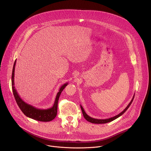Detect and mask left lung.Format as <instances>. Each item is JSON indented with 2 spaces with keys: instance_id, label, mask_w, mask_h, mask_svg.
<instances>
[{
  "instance_id": "left-lung-1",
  "label": "left lung",
  "mask_w": 151,
  "mask_h": 151,
  "mask_svg": "<svg viewBox=\"0 0 151 151\" xmlns=\"http://www.w3.org/2000/svg\"><path fill=\"white\" fill-rule=\"evenodd\" d=\"M134 94L131 100V101L130 102V103H129L128 104V106L125 107V109L122 111L121 113H119L118 115L114 116V117H112V118H108V119H96V118H91L90 117V116H88L87 114L85 113L83 108L82 107V106L81 105V110H82V114H83V117L85 118V119L87 120V121L90 122H91V123H93V124H105V123H107V122H111L115 119H116V118H118V117L121 116L122 115H123L125 111L128 109V107H130V106L131 105V104L132 103L133 101V99H134Z\"/></svg>"
}]
</instances>
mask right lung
I'll use <instances>...</instances> for the list:
<instances>
[{
  "label": "right lung",
  "instance_id": "right-lung-1",
  "mask_svg": "<svg viewBox=\"0 0 151 151\" xmlns=\"http://www.w3.org/2000/svg\"><path fill=\"white\" fill-rule=\"evenodd\" d=\"M16 64V60L14 62L13 69H12V88L13 94L16 100V102L19 107L21 111L23 112V113L27 117L33 119L36 121H42V122H48L53 120L57 116V106H58V101L60 97V96L66 86L68 85V83H66L63 84L61 87L60 88L59 91L57 94L54 103L52 107L50 108L47 109H40L33 106L31 104H29L25 102L22 99H21L19 94H18L16 89L15 88L14 86V72H15V67Z\"/></svg>",
  "mask_w": 151,
  "mask_h": 151
}]
</instances>
